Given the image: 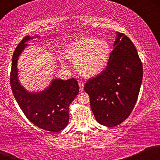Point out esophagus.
Returning <instances> with one entry per match:
<instances>
[{
    "instance_id": "1",
    "label": "esophagus",
    "mask_w": 160,
    "mask_h": 160,
    "mask_svg": "<svg viewBox=\"0 0 160 160\" xmlns=\"http://www.w3.org/2000/svg\"><path fill=\"white\" fill-rule=\"evenodd\" d=\"M79 87H80V90L82 91L83 90V87H84V84L82 82H79Z\"/></svg>"
}]
</instances>
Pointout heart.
Returning <instances> with one entry per match:
<instances>
[{
	"mask_svg": "<svg viewBox=\"0 0 160 160\" xmlns=\"http://www.w3.org/2000/svg\"><path fill=\"white\" fill-rule=\"evenodd\" d=\"M111 46L105 39L84 37L69 43L63 56L74 62L77 72L84 78H91L103 72L111 59Z\"/></svg>",
	"mask_w": 160,
	"mask_h": 160,
	"instance_id": "obj_1",
	"label": "heart"
}]
</instances>
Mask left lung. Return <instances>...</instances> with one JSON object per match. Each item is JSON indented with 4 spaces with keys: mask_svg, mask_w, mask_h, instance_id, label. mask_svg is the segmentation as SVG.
Returning a JSON list of instances; mask_svg holds the SVG:
<instances>
[{
    "mask_svg": "<svg viewBox=\"0 0 160 160\" xmlns=\"http://www.w3.org/2000/svg\"><path fill=\"white\" fill-rule=\"evenodd\" d=\"M116 35L107 68L84 86L97 122L108 127L128 118L137 102L143 78L142 62L135 45L123 33L117 32Z\"/></svg>",
    "mask_w": 160,
    "mask_h": 160,
    "instance_id": "1",
    "label": "left lung"
}]
</instances>
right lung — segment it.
I'll list each match as a JSON object with an SVG mask.
<instances>
[{
  "label": "right lung",
  "mask_w": 160,
  "mask_h": 160,
  "mask_svg": "<svg viewBox=\"0 0 160 160\" xmlns=\"http://www.w3.org/2000/svg\"><path fill=\"white\" fill-rule=\"evenodd\" d=\"M26 36L16 47L12 58L10 85L16 102L25 117L40 128L58 132L66 127L69 121V105L78 94L76 79L67 80L56 79L50 86L40 93H30L18 80L17 60L30 40Z\"/></svg>",
  "instance_id": "right-lung-1"
}]
</instances>
